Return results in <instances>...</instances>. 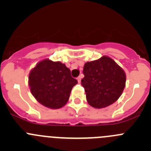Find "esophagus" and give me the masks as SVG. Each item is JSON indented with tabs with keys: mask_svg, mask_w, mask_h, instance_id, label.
Returning <instances> with one entry per match:
<instances>
[{
	"mask_svg": "<svg viewBox=\"0 0 151 151\" xmlns=\"http://www.w3.org/2000/svg\"><path fill=\"white\" fill-rule=\"evenodd\" d=\"M81 79H82L81 76H80V77H77V81H78L79 83H80V82H81Z\"/></svg>",
	"mask_w": 151,
	"mask_h": 151,
	"instance_id": "obj_1",
	"label": "esophagus"
}]
</instances>
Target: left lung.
<instances>
[{
    "mask_svg": "<svg viewBox=\"0 0 151 151\" xmlns=\"http://www.w3.org/2000/svg\"><path fill=\"white\" fill-rule=\"evenodd\" d=\"M82 80L86 99L91 106L104 108L115 103L126 86L124 70L113 59L103 55L98 60L86 62Z\"/></svg>",
    "mask_w": 151,
    "mask_h": 151,
    "instance_id": "obj_1",
    "label": "left lung"
}]
</instances>
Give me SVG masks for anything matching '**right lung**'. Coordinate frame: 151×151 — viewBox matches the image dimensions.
Here are the masks:
<instances>
[{"label":"right lung","mask_w":151,"mask_h":151,"mask_svg":"<svg viewBox=\"0 0 151 151\" xmlns=\"http://www.w3.org/2000/svg\"><path fill=\"white\" fill-rule=\"evenodd\" d=\"M77 84L64 63L46 58L40 60L28 75V85L36 101L50 109L66 104L71 89Z\"/></svg>","instance_id":"1"}]
</instances>
